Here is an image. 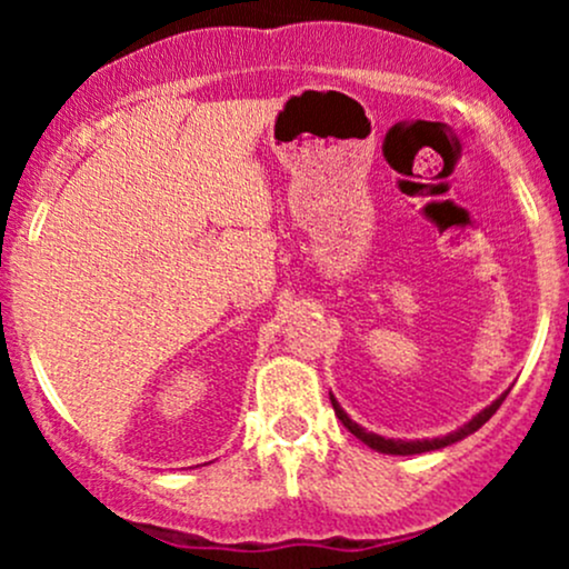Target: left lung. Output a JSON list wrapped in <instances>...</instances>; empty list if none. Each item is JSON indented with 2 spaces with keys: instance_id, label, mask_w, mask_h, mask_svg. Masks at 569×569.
<instances>
[{
  "instance_id": "obj_1",
  "label": "left lung",
  "mask_w": 569,
  "mask_h": 569,
  "mask_svg": "<svg viewBox=\"0 0 569 569\" xmlns=\"http://www.w3.org/2000/svg\"><path fill=\"white\" fill-rule=\"evenodd\" d=\"M506 396H508V390H506V393H502V396L495 398V401L489 403V407L481 409L479 415L471 417V420H468L466 426L457 428V430H452V433L439 436V439H415V441H403V439H385V436L369 433L367 428H361V426H358V422H352L350 417H348V411H345L342 407H339L337 398L329 393V398H331V407H335V415L339 417V422H342V426L348 428L350 433L356 436V439H361L363 443H367V447L377 449V452H382V455H422V452H433V449H443V447H449V443H455V441L466 439V436L476 433V430H479L481 426H485V422L489 420V417H492L495 411L500 409V403L506 401Z\"/></svg>"
}]
</instances>
